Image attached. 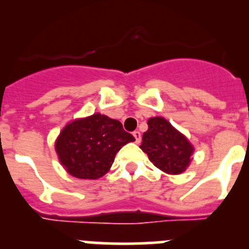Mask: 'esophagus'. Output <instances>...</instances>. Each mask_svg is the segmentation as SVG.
I'll return each mask as SVG.
<instances>
[{"label":"esophagus","mask_w":249,"mask_h":249,"mask_svg":"<svg viewBox=\"0 0 249 249\" xmlns=\"http://www.w3.org/2000/svg\"><path fill=\"white\" fill-rule=\"evenodd\" d=\"M133 137H135V140H136V143H140V142H141V132L140 131L133 132Z\"/></svg>","instance_id":"esophagus-1"}]
</instances>
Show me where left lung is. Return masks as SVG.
Listing matches in <instances>:
<instances>
[{
	"instance_id": "8db88e82",
	"label": "left lung",
	"mask_w": 249,
	"mask_h": 249,
	"mask_svg": "<svg viewBox=\"0 0 249 249\" xmlns=\"http://www.w3.org/2000/svg\"><path fill=\"white\" fill-rule=\"evenodd\" d=\"M147 124L148 129L142 136L141 148L149 160L166 173L183 172L191 162L192 144L164 118H149Z\"/></svg>"
}]
</instances>
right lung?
<instances>
[{"label":"right lung","mask_w":249,"mask_h":249,"mask_svg":"<svg viewBox=\"0 0 249 249\" xmlns=\"http://www.w3.org/2000/svg\"><path fill=\"white\" fill-rule=\"evenodd\" d=\"M133 141L120 121L96 113L67 124L57 138L56 152L70 175L96 179L108 172L116 153Z\"/></svg>","instance_id":"add662e5"}]
</instances>
